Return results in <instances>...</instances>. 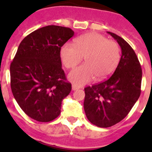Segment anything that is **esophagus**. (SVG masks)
<instances>
[{
	"instance_id": "34e87169",
	"label": "esophagus",
	"mask_w": 152,
	"mask_h": 152,
	"mask_svg": "<svg viewBox=\"0 0 152 152\" xmlns=\"http://www.w3.org/2000/svg\"><path fill=\"white\" fill-rule=\"evenodd\" d=\"M80 89V87H77V86H75V85H72V91H76V90H78Z\"/></svg>"
}]
</instances>
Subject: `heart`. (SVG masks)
Masks as SVG:
<instances>
[{
    "instance_id": "1",
    "label": "heart",
    "mask_w": 152,
    "mask_h": 152,
    "mask_svg": "<svg viewBox=\"0 0 152 152\" xmlns=\"http://www.w3.org/2000/svg\"><path fill=\"white\" fill-rule=\"evenodd\" d=\"M61 61L67 68H73L84 57L85 64L77 67L68 74V80L77 86L84 85L96 77L98 80L107 78L117 66L119 48L116 42L96 33L79 36L62 45L60 51Z\"/></svg>"
}]
</instances>
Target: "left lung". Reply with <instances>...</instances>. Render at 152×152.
<instances>
[{
    "mask_svg": "<svg viewBox=\"0 0 152 152\" xmlns=\"http://www.w3.org/2000/svg\"><path fill=\"white\" fill-rule=\"evenodd\" d=\"M121 48L120 61L107 80L84 88V108L92 124L107 128L126 117L141 94L142 72L129 44L115 33L107 32Z\"/></svg>",
    "mask_w": 152,
    "mask_h": 152,
    "instance_id": "left-lung-1",
    "label": "left lung"
}]
</instances>
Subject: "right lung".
<instances>
[{"instance_id":"obj_1","label":"right lung","mask_w":152,"mask_h":152,"mask_svg":"<svg viewBox=\"0 0 152 152\" xmlns=\"http://www.w3.org/2000/svg\"><path fill=\"white\" fill-rule=\"evenodd\" d=\"M75 33L47 26L26 36L10 64V87L16 101L36 121L50 122L61 113L62 100L72 91L61 68V48Z\"/></svg>"}]
</instances>
